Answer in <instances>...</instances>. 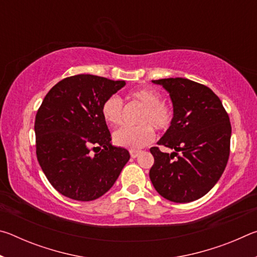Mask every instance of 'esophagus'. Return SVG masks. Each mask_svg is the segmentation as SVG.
I'll return each mask as SVG.
<instances>
[{
	"instance_id": "esophagus-1",
	"label": "esophagus",
	"mask_w": 257,
	"mask_h": 257,
	"mask_svg": "<svg viewBox=\"0 0 257 257\" xmlns=\"http://www.w3.org/2000/svg\"><path fill=\"white\" fill-rule=\"evenodd\" d=\"M139 153H141V152L139 151H136V150H132L130 151V156H132V158H137V156L139 155Z\"/></svg>"
}]
</instances>
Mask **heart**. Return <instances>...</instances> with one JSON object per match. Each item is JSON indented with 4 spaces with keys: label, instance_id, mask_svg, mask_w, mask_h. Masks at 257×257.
<instances>
[{
    "label": "heart",
    "instance_id": "obj_1",
    "mask_svg": "<svg viewBox=\"0 0 257 257\" xmlns=\"http://www.w3.org/2000/svg\"><path fill=\"white\" fill-rule=\"evenodd\" d=\"M130 98L143 107L138 118V125H125L114 132L113 142L118 146L129 150H139L150 144L154 138L153 128L158 132L167 130L172 122L173 112L170 105L162 102L159 92L152 88L133 90ZM102 116L108 124L119 125L122 122L123 104L118 95H111L102 104Z\"/></svg>",
    "mask_w": 257,
    "mask_h": 257
}]
</instances>
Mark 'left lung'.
<instances>
[{"label":"left lung","mask_w":257,"mask_h":257,"mask_svg":"<svg viewBox=\"0 0 257 257\" xmlns=\"http://www.w3.org/2000/svg\"><path fill=\"white\" fill-rule=\"evenodd\" d=\"M170 95L173 118L158 142L173 150H150L154 164L150 178L168 201L189 203L203 197L219 181L228 163L231 124L220 98L208 88L186 78L152 80Z\"/></svg>","instance_id":"obj_1"}]
</instances>
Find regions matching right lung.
<instances>
[{
    "instance_id": "obj_1",
    "label": "right lung",
    "mask_w": 257,
    "mask_h": 257,
    "mask_svg": "<svg viewBox=\"0 0 257 257\" xmlns=\"http://www.w3.org/2000/svg\"><path fill=\"white\" fill-rule=\"evenodd\" d=\"M125 85L93 75L64 78L51 88L35 120L36 154L51 185L81 202L101 197L130 159L113 146L102 104Z\"/></svg>"
}]
</instances>
